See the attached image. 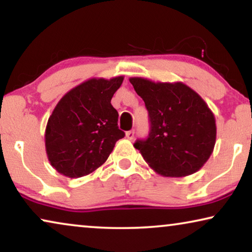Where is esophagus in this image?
<instances>
[{
  "instance_id": "obj_1",
  "label": "esophagus",
  "mask_w": 252,
  "mask_h": 252,
  "mask_svg": "<svg viewBox=\"0 0 252 252\" xmlns=\"http://www.w3.org/2000/svg\"><path fill=\"white\" fill-rule=\"evenodd\" d=\"M134 135H135V132H134V130H128V132H126V137L128 140H133Z\"/></svg>"
}]
</instances>
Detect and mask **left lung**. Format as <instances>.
<instances>
[{
    "label": "left lung",
    "instance_id": "left-lung-1",
    "mask_svg": "<svg viewBox=\"0 0 252 252\" xmlns=\"http://www.w3.org/2000/svg\"><path fill=\"white\" fill-rule=\"evenodd\" d=\"M129 82L149 113V135L134 143L144 160L163 177L197 172L211 156L217 135L215 116L204 99L182 82Z\"/></svg>",
    "mask_w": 252,
    "mask_h": 252
}]
</instances>
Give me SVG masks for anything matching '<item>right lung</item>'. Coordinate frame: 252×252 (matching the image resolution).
Segmentation results:
<instances>
[{
    "mask_svg": "<svg viewBox=\"0 0 252 252\" xmlns=\"http://www.w3.org/2000/svg\"><path fill=\"white\" fill-rule=\"evenodd\" d=\"M124 77L89 79L66 93L48 119L46 151L51 166L68 178L94 172L125 133L111 98Z\"/></svg>",
    "mask_w": 252,
    "mask_h": 252,
    "instance_id": "right-lung-1",
    "label": "right lung"
}]
</instances>
